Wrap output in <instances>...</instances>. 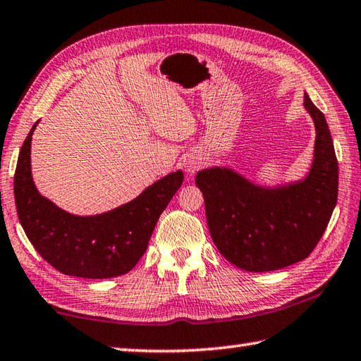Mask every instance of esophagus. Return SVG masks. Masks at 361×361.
<instances>
[{
  "label": "esophagus",
  "mask_w": 361,
  "mask_h": 361,
  "mask_svg": "<svg viewBox=\"0 0 361 361\" xmlns=\"http://www.w3.org/2000/svg\"><path fill=\"white\" fill-rule=\"evenodd\" d=\"M200 166H202V159H199L197 157H188V159L185 162V169L188 173H195V171Z\"/></svg>",
  "instance_id": "34e87169"
}]
</instances>
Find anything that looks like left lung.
Wrapping results in <instances>:
<instances>
[{
	"instance_id": "1",
	"label": "left lung",
	"mask_w": 361,
	"mask_h": 361,
	"mask_svg": "<svg viewBox=\"0 0 361 361\" xmlns=\"http://www.w3.org/2000/svg\"><path fill=\"white\" fill-rule=\"evenodd\" d=\"M303 108L316 131L312 166L303 178L263 186L225 166L195 176L213 243L239 269L269 272L305 259L335 209L338 161L327 120L307 94Z\"/></svg>"
}]
</instances>
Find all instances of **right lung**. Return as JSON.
<instances>
[{
	"mask_svg": "<svg viewBox=\"0 0 361 361\" xmlns=\"http://www.w3.org/2000/svg\"><path fill=\"white\" fill-rule=\"evenodd\" d=\"M27 134L18 154L13 197L27 239L54 269L81 279H111L130 272L147 250L162 211L181 188V171L145 188L136 199L94 216H76L59 208L35 188Z\"/></svg>",
	"mask_w": 361,
	"mask_h": 361,
	"instance_id": "obj_1",
	"label": "right lung"
}]
</instances>
